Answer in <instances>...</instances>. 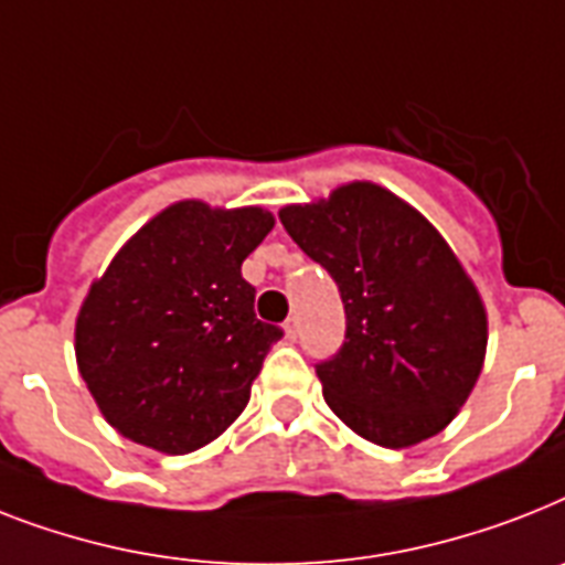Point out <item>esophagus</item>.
Here are the masks:
<instances>
[{
    "label": "esophagus",
    "instance_id": "1",
    "mask_svg": "<svg viewBox=\"0 0 565 565\" xmlns=\"http://www.w3.org/2000/svg\"><path fill=\"white\" fill-rule=\"evenodd\" d=\"M284 337L290 339V342H296V339H298V319H296V316L284 322Z\"/></svg>",
    "mask_w": 565,
    "mask_h": 565
}]
</instances>
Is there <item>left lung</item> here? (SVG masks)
Here are the masks:
<instances>
[{
    "instance_id": "8db88e82",
    "label": "left lung",
    "mask_w": 565,
    "mask_h": 565,
    "mask_svg": "<svg viewBox=\"0 0 565 565\" xmlns=\"http://www.w3.org/2000/svg\"><path fill=\"white\" fill-rule=\"evenodd\" d=\"M284 228L322 264L345 305V342L316 365L333 415L388 449L433 438L484 365L488 310L438 228L374 182L284 205Z\"/></svg>"
}]
</instances>
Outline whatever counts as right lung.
I'll return each instance as SVG.
<instances>
[{"instance_id": "right-lung-1", "label": "right lung", "mask_w": 565, "mask_h": 565, "mask_svg": "<svg viewBox=\"0 0 565 565\" xmlns=\"http://www.w3.org/2000/svg\"><path fill=\"white\" fill-rule=\"evenodd\" d=\"M275 217L179 200L124 243L75 322L77 371L118 435L164 456L211 444L246 409L281 328L241 275Z\"/></svg>"}]
</instances>
